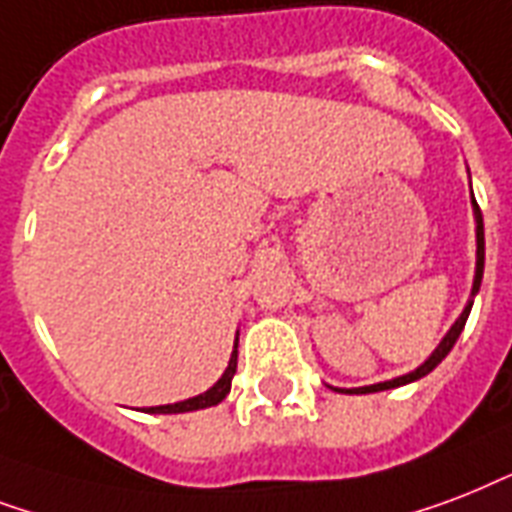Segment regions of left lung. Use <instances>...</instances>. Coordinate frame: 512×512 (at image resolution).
<instances>
[{
	"mask_svg": "<svg viewBox=\"0 0 512 512\" xmlns=\"http://www.w3.org/2000/svg\"><path fill=\"white\" fill-rule=\"evenodd\" d=\"M470 197H473V189H470ZM473 216H475V277H473V288H470V299H467L462 315L454 320V326L446 331V336L441 339V344H438V347L433 350V355H430V358H427L422 366L414 368V371H408V374H403V376H395V379H387V382L368 384V387H352V390H344V387H331V390L344 392V395H366V392H382V390H392V387H403V384L417 382V379H422V376L430 374V371H433V368L438 366V363H441L446 355H449L451 347L457 344L459 334H462V328H465L467 315H470V310H473V299L478 296V288H481V280H483V256H486V240H483L481 208H478L475 197H473Z\"/></svg>",
	"mask_w": 512,
	"mask_h": 512,
	"instance_id": "8db88e82",
	"label": "left lung"
}]
</instances>
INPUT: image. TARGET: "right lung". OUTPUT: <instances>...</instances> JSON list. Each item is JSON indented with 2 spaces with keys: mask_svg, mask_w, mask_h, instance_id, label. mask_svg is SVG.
I'll list each match as a JSON object with an SVG mask.
<instances>
[{
  "mask_svg": "<svg viewBox=\"0 0 512 512\" xmlns=\"http://www.w3.org/2000/svg\"><path fill=\"white\" fill-rule=\"evenodd\" d=\"M237 336H240V331L235 334V350H232L229 366L224 368V374L219 376V382L213 384L211 390L200 392V395H194V398L178 400V403H168V406H149V408H141V411H144V414H186V411H200V408L219 406L221 400L229 395V390H232V376H235L237 371Z\"/></svg>",
  "mask_w": 512,
  "mask_h": 512,
  "instance_id": "right-lung-1",
  "label": "right lung"
}]
</instances>
